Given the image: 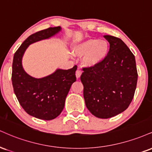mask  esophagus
<instances>
[{
	"mask_svg": "<svg viewBox=\"0 0 152 152\" xmlns=\"http://www.w3.org/2000/svg\"><path fill=\"white\" fill-rule=\"evenodd\" d=\"M81 74H82V71L81 70H79V69H78V70L76 71V76L77 79H78V78L81 77Z\"/></svg>",
	"mask_w": 152,
	"mask_h": 152,
	"instance_id": "obj_1",
	"label": "esophagus"
}]
</instances>
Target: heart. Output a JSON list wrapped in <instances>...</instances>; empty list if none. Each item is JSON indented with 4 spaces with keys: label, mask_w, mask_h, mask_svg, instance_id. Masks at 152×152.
<instances>
[{
    "label": "heart",
    "mask_w": 152,
    "mask_h": 152,
    "mask_svg": "<svg viewBox=\"0 0 152 152\" xmlns=\"http://www.w3.org/2000/svg\"><path fill=\"white\" fill-rule=\"evenodd\" d=\"M110 47L107 42L98 39H88L74 47V54L83 56L82 64L88 68H94L103 62L108 55Z\"/></svg>",
    "instance_id": "b5f03b06"
}]
</instances>
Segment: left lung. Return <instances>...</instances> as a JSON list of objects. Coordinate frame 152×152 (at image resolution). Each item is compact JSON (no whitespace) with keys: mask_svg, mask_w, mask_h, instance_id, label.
Masks as SVG:
<instances>
[{"mask_svg":"<svg viewBox=\"0 0 152 152\" xmlns=\"http://www.w3.org/2000/svg\"><path fill=\"white\" fill-rule=\"evenodd\" d=\"M108 55L94 68H84L81 76L86 105L98 118H112L125 111L133 99L137 82L134 54L120 38L104 35Z\"/></svg>","mask_w":152,"mask_h":152,"instance_id":"8db88e82","label":"left lung"}]
</instances>
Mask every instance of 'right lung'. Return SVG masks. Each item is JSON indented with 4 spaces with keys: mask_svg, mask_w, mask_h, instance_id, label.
Returning a JSON list of instances; mask_svg holds the SVG:
<instances>
[{
    "mask_svg": "<svg viewBox=\"0 0 152 152\" xmlns=\"http://www.w3.org/2000/svg\"><path fill=\"white\" fill-rule=\"evenodd\" d=\"M61 30L59 26L49 27L31 34L15 53L12 61V83L18 101L27 114L44 120H53L62 112L71 85L76 81L77 66L57 69L49 76L36 78L25 72L22 60L31 44L49 39Z\"/></svg>",
    "mask_w": 152,
    "mask_h": 152,
    "instance_id": "obj_1",
    "label": "right lung"
}]
</instances>
